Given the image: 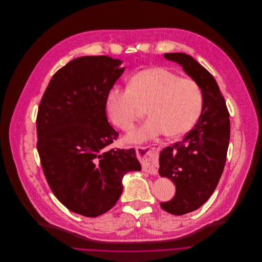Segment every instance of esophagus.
<instances>
[{
	"label": "esophagus",
	"mask_w": 262,
	"mask_h": 262,
	"mask_svg": "<svg viewBox=\"0 0 262 262\" xmlns=\"http://www.w3.org/2000/svg\"><path fill=\"white\" fill-rule=\"evenodd\" d=\"M161 147L162 145L160 143L136 147V152L141 161L143 171L150 174H157V172H158V155Z\"/></svg>",
	"instance_id": "1"
}]
</instances>
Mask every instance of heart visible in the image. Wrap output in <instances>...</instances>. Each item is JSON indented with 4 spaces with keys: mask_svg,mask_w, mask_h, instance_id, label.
Masks as SVG:
<instances>
[{
    "mask_svg": "<svg viewBox=\"0 0 262 262\" xmlns=\"http://www.w3.org/2000/svg\"><path fill=\"white\" fill-rule=\"evenodd\" d=\"M146 106L149 118L128 136L130 142H143L162 133L176 137L189 131L203 110V92L192 78H181L164 67L136 72L128 88L114 86L106 95L105 108L112 122L130 130Z\"/></svg>",
    "mask_w": 262,
    "mask_h": 262,
    "instance_id": "1",
    "label": "heart"
}]
</instances>
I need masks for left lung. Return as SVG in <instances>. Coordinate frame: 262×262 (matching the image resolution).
I'll list each match as a JSON object with an SVG mask.
<instances>
[{
	"label": "left lung",
	"instance_id": "8db88e82",
	"mask_svg": "<svg viewBox=\"0 0 262 262\" xmlns=\"http://www.w3.org/2000/svg\"><path fill=\"white\" fill-rule=\"evenodd\" d=\"M180 64L203 92V110L195 127L182 141L160 152L159 174L176 185L174 197L160 205L182 216L196 211L214 193L224 170L230 138L229 113L214 76L191 56L164 54Z\"/></svg>",
	"mask_w": 262,
	"mask_h": 262
}]
</instances>
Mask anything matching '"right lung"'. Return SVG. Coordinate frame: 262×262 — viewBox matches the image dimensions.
I'll return each mask as SVG.
<instances>
[{
    "instance_id": "add662e5",
    "label": "right lung",
    "mask_w": 262,
    "mask_h": 262,
    "mask_svg": "<svg viewBox=\"0 0 262 262\" xmlns=\"http://www.w3.org/2000/svg\"><path fill=\"white\" fill-rule=\"evenodd\" d=\"M121 60L88 56L51 77L37 115V149L46 181L71 212L95 218L108 212L122 179L141 170L134 148L107 146L119 133L110 125L105 99L125 68Z\"/></svg>"
}]
</instances>
